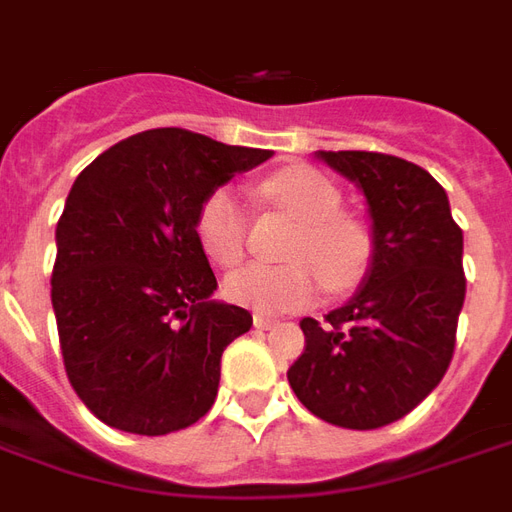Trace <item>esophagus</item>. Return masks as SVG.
<instances>
[{"instance_id":"esophagus-1","label":"esophagus","mask_w":512,"mask_h":512,"mask_svg":"<svg viewBox=\"0 0 512 512\" xmlns=\"http://www.w3.org/2000/svg\"><path fill=\"white\" fill-rule=\"evenodd\" d=\"M253 324L259 327V330H270V327H275L278 324V319H272V316H267V313H253Z\"/></svg>"}]
</instances>
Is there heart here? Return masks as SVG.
Wrapping results in <instances>:
<instances>
[{
	"label": "heart",
	"instance_id": "b5f03b06",
	"mask_svg": "<svg viewBox=\"0 0 512 512\" xmlns=\"http://www.w3.org/2000/svg\"><path fill=\"white\" fill-rule=\"evenodd\" d=\"M259 196L300 220V231L286 245L289 264H253L234 272L226 292L234 302L261 313L297 311L313 302L319 286L349 292L371 267L374 242L363 223L341 215L343 196L330 179L305 166H289L261 179ZM204 253L220 267H234L245 256L248 210L231 188L212 190L196 218Z\"/></svg>",
	"mask_w": 512,
	"mask_h": 512
}]
</instances>
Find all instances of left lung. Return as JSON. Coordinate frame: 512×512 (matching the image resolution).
<instances>
[{"label":"left lung","instance_id":"obj_1","mask_svg":"<svg viewBox=\"0 0 512 512\" xmlns=\"http://www.w3.org/2000/svg\"><path fill=\"white\" fill-rule=\"evenodd\" d=\"M365 193L374 261L352 300L302 319L305 352L286 371L324 423L371 431L401 420L442 382L464 308V231L445 188L382 152H316Z\"/></svg>","mask_w":512,"mask_h":512}]
</instances>
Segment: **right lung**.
<instances>
[{
	"mask_svg": "<svg viewBox=\"0 0 512 512\" xmlns=\"http://www.w3.org/2000/svg\"><path fill=\"white\" fill-rule=\"evenodd\" d=\"M270 155L155 128L108 147L73 182L51 305L67 379L111 428L163 436L215 404L220 354L253 316L212 300L196 218L212 190Z\"/></svg>",
	"mask_w": 512,
	"mask_h": 512,
	"instance_id": "right-lung-1",
	"label": "right lung"
}]
</instances>
